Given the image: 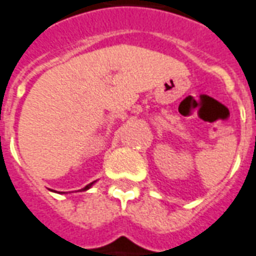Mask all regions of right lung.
<instances>
[{"instance_id":"obj_1","label":"right lung","mask_w":256,"mask_h":256,"mask_svg":"<svg viewBox=\"0 0 256 256\" xmlns=\"http://www.w3.org/2000/svg\"><path fill=\"white\" fill-rule=\"evenodd\" d=\"M94 183H95V182H92V183H90V184H86V186H85L84 189H81V190H82V192H84V190H88V189H90V186L94 184Z\"/></svg>"}]
</instances>
